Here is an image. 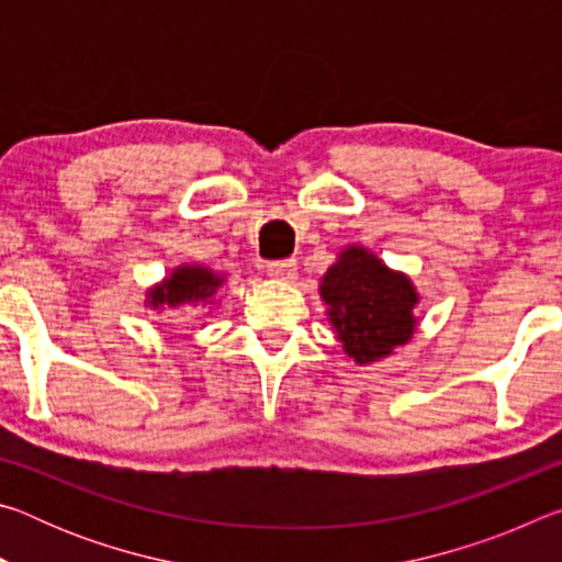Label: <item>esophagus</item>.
I'll use <instances>...</instances> for the list:
<instances>
[{
  "instance_id": "34e87169",
  "label": "esophagus",
  "mask_w": 562,
  "mask_h": 562,
  "mask_svg": "<svg viewBox=\"0 0 562 562\" xmlns=\"http://www.w3.org/2000/svg\"><path fill=\"white\" fill-rule=\"evenodd\" d=\"M268 274L274 280H282V282H290L294 280V274H297V260H278V262H270L268 265Z\"/></svg>"
}]
</instances>
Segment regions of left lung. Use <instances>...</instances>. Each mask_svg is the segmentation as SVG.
<instances>
[{"instance_id":"left-lung-1","label":"left lung","mask_w":562,"mask_h":562,"mask_svg":"<svg viewBox=\"0 0 562 562\" xmlns=\"http://www.w3.org/2000/svg\"><path fill=\"white\" fill-rule=\"evenodd\" d=\"M322 297L345 351L359 364L392 355L414 335V284L364 247L339 255L322 280Z\"/></svg>"}]
</instances>
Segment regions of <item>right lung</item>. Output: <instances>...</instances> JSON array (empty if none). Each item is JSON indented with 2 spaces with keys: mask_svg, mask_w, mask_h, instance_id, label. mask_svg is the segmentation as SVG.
Returning a JSON list of instances; mask_svg holds the SVG:
<instances>
[{
  "mask_svg": "<svg viewBox=\"0 0 562 562\" xmlns=\"http://www.w3.org/2000/svg\"><path fill=\"white\" fill-rule=\"evenodd\" d=\"M221 278H215L211 270L203 268H178L170 280L150 290V304H168V307H178V304H198L207 302L215 292Z\"/></svg>",
  "mask_w": 562,
  "mask_h": 562,
  "instance_id": "add662e5",
  "label": "right lung"
}]
</instances>
